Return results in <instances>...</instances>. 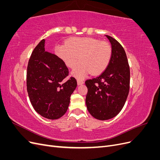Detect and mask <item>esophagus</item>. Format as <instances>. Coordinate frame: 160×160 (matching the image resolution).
Segmentation results:
<instances>
[{"instance_id": "obj_1", "label": "esophagus", "mask_w": 160, "mask_h": 160, "mask_svg": "<svg viewBox=\"0 0 160 160\" xmlns=\"http://www.w3.org/2000/svg\"><path fill=\"white\" fill-rule=\"evenodd\" d=\"M84 83V81L83 80H81V79H77V84H78L79 85H82Z\"/></svg>"}]
</instances>
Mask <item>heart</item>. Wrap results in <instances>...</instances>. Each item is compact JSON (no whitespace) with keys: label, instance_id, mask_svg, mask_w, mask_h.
Masks as SVG:
<instances>
[{"label":"heart","instance_id":"b5f03b06","mask_svg":"<svg viewBox=\"0 0 160 160\" xmlns=\"http://www.w3.org/2000/svg\"><path fill=\"white\" fill-rule=\"evenodd\" d=\"M55 52L69 68L72 75L83 79L89 73L98 75L108 68L111 58V49L105 41L90 37H72L64 45H57Z\"/></svg>","mask_w":160,"mask_h":160}]
</instances>
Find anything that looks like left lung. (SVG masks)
Masks as SVG:
<instances>
[{"mask_svg": "<svg viewBox=\"0 0 160 160\" xmlns=\"http://www.w3.org/2000/svg\"><path fill=\"white\" fill-rule=\"evenodd\" d=\"M111 45V58L108 68L96 78L88 79L85 103L95 119L114 118L122 109L129 91L130 70L126 53L115 38L105 35Z\"/></svg>", "mask_w": 160, "mask_h": 160, "instance_id": "8db88e82", "label": "left lung"}]
</instances>
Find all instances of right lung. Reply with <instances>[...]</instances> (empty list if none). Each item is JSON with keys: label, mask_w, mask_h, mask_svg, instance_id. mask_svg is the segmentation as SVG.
Masks as SVG:
<instances>
[{"label": "right lung", "mask_w": 160, "mask_h": 160, "mask_svg": "<svg viewBox=\"0 0 160 160\" xmlns=\"http://www.w3.org/2000/svg\"><path fill=\"white\" fill-rule=\"evenodd\" d=\"M42 39L28 61L27 88L33 108L42 117L59 119L68 109L70 97L77 87L74 77L65 79L69 70L59 57L45 49Z\"/></svg>", "instance_id": "obj_1"}]
</instances>
